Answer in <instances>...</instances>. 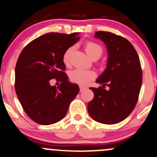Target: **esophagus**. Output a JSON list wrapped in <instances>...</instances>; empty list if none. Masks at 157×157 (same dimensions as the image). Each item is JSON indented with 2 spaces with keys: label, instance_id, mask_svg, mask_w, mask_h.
Segmentation results:
<instances>
[{
  "label": "esophagus",
  "instance_id": "34e87169",
  "mask_svg": "<svg viewBox=\"0 0 157 157\" xmlns=\"http://www.w3.org/2000/svg\"><path fill=\"white\" fill-rule=\"evenodd\" d=\"M85 89H86V88H85L84 86H80V92H83V90H85Z\"/></svg>",
  "mask_w": 157,
  "mask_h": 157
}]
</instances>
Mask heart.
Here are the masks:
<instances>
[{
	"label": "heart",
	"instance_id": "heart-1",
	"mask_svg": "<svg viewBox=\"0 0 157 157\" xmlns=\"http://www.w3.org/2000/svg\"><path fill=\"white\" fill-rule=\"evenodd\" d=\"M84 49L89 57H90L92 59H94V58L98 59L102 55V52H103L102 47L99 44L94 42H86ZM72 51V48H67L63 55L62 60L65 65H68L70 64ZM95 77H96V74L94 71H90V70L78 68L74 70L70 73V79L71 81L80 85H86Z\"/></svg>",
	"mask_w": 157,
	"mask_h": 157
}]
</instances>
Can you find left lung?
Returning <instances> with one entry per match:
<instances>
[{"mask_svg":"<svg viewBox=\"0 0 157 157\" xmlns=\"http://www.w3.org/2000/svg\"><path fill=\"white\" fill-rule=\"evenodd\" d=\"M94 36L106 45L108 61L106 69L96 80L102 86L90 88L94 97L88 103V112L98 122L116 124L127 118L138 100L142 85L140 59L125 38L104 31L96 32Z\"/></svg>","mask_w":157,"mask_h":157,"instance_id":"1","label":"left lung"}]
</instances>
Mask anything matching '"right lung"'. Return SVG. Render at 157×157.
Wrapping results in <instances>:
<instances>
[{"label":"right lung","mask_w":157,"mask_h":157,"mask_svg":"<svg viewBox=\"0 0 157 157\" xmlns=\"http://www.w3.org/2000/svg\"><path fill=\"white\" fill-rule=\"evenodd\" d=\"M79 33H50L29 42L20 53L15 68V90L26 115L35 122L54 124L67 114L80 91L68 81L63 62L64 52L80 39ZM55 79L58 87L52 86Z\"/></svg>","instance_id":"obj_1"}]
</instances>
